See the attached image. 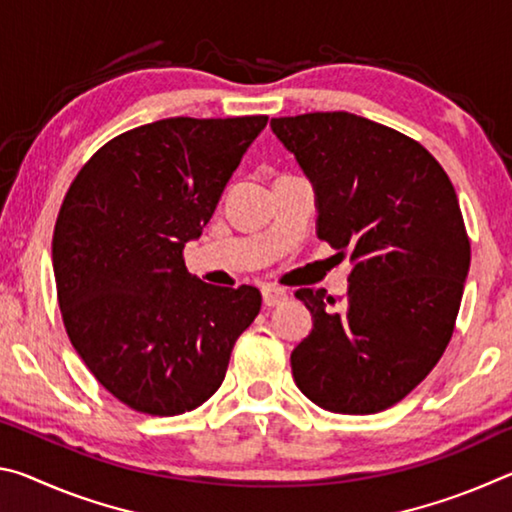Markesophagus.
<instances>
[{
	"instance_id": "esophagus-1",
	"label": "esophagus",
	"mask_w": 512,
	"mask_h": 512,
	"mask_svg": "<svg viewBox=\"0 0 512 512\" xmlns=\"http://www.w3.org/2000/svg\"><path fill=\"white\" fill-rule=\"evenodd\" d=\"M262 298H264V305L266 307H277V305H282V302L289 298V293L284 291V289H280V287H264L262 289Z\"/></svg>"
}]
</instances>
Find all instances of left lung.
I'll return each mask as SVG.
<instances>
[{
    "instance_id": "obj_1",
    "label": "left lung",
    "mask_w": 512,
    "mask_h": 512,
    "mask_svg": "<svg viewBox=\"0 0 512 512\" xmlns=\"http://www.w3.org/2000/svg\"><path fill=\"white\" fill-rule=\"evenodd\" d=\"M316 192V235L350 253L348 298L300 289L314 327L291 352L320 409L366 415L409 395L443 357L461 307L470 239L436 158L352 112L271 119Z\"/></svg>"
}]
</instances>
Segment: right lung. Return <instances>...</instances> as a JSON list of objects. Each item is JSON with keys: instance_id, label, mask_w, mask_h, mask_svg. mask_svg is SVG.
I'll return each mask as SVG.
<instances>
[{"instance_id": "add662e5", "label": "right lung", "mask_w": 512, "mask_h": 512, "mask_svg": "<svg viewBox=\"0 0 512 512\" xmlns=\"http://www.w3.org/2000/svg\"><path fill=\"white\" fill-rule=\"evenodd\" d=\"M266 121H153L99 149L69 187L54 230L63 323L99 384L135 411L180 415L210 400L259 314L262 293L201 282L183 248Z\"/></svg>"}]
</instances>
